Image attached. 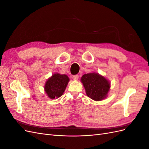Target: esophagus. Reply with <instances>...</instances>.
<instances>
[{
	"mask_svg": "<svg viewBox=\"0 0 149 149\" xmlns=\"http://www.w3.org/2000/svg\"><path fill=\"white\" fill-rule=\"evenodd\" d=\"M78 78H79V76L78 75H74V76H73V80L76 81V80L78 79Z\"/></svg>",
	"mask_w": 149,
	"mask_h": 149,
	"instance_id": "obj_1",
	"label": "esophagus"
}]
</instances>
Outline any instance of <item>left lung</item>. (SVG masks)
<instances>
[{
	"mask_svg": "<svg viewBox=\"0 0 149 149\" xmlns=\"http://www.w3.org/2000/svg\"><path fill=\"white\" fill-rule=\"evenodd\" d=\"M81 81L83 84L87 96L93 100L99 101L106 98L110 89V82L96 73L84 74Z\"/></svg>",
	"mask_w": 149,
	"mask_h": 149,
	"instance_id": "8db88e82",
	"label": "left lung"
}]
</instances>
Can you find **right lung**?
I'll use <instances>...</instances> for the list:
<instances>
[{
  "label": "right lung",
  "mask_w": 149,
  "mask_h": 149,
  "mask_svg": "<svg viewBox=\"0 0 149 149\" xmlns=\"http://www.w3.org/2000/svg\"><path fill=\"white\" fill-rule=\"evenodd\" d=\"M70 81L66 74H53L48 78L45 84V91L52 100L57 99L63 95Z\"/></svg>",
  "instance_id": "right-lung-1"
}]
</instances>
